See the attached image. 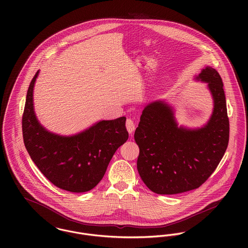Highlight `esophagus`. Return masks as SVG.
<instances>
[{
  "instance_id": "esophagus-1",
  "label": "esophagus",
  "mask_w": 248,
  "mask_h": 248,
  "mask_svg": "<svg viewBox=\"0 0 248 248\" xmlns=\"http://www.w3.org/2000/svg\"><path fill=\"white\" fill-rule=\"evenodd\" d=\"M126 128H127V131L130 134H133L134 131L136 130V124H135V122L131 118H128L126 120Z\"/></svg>"
}]
</instances>
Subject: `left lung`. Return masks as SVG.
Listing matches in <instances>:
<instances>
[{
	"instance_id": "8db88e82",
	"label": "left lung",
	"mask_w": 248,
	"mask_h": 248,
	"mask_svg": "<svg viewBox=\"0 0 248 248\" xmlns=\"http://www.w3.org/2000/svg\"><path fill=\"white\" fill-rule=\"evenodd\" d=\"M194 79L206 83L212 95V114L206 124L194 129L178 126L174 107L155 100L144 108L135 132L138 170L154 193L174 195L199 188L226 151L229 120L221 78L206 66Z\"/></svg>"
}]
</instances>
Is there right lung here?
<instances>
[{
    "label": "right lung",
    "mask_w": 248,
    "mask_h": 248,
    "mask_svg": "<svg viewBox=\"0 0 248 248\" xmlns=\"http://www.w3.org/2000/svg\"><path fill=\"white\" fill-rule=\"evenodd\" d=\"M36 72L28 90L22 127L25 146L41 173L60 189L83 193L103 178L115 151L129 138L122 116L100 120L72 136L46 130L39 122L33 103Z\"/></svg>",
    "instance_id": "right-lung-1"
}]
</instances>
